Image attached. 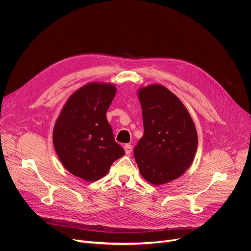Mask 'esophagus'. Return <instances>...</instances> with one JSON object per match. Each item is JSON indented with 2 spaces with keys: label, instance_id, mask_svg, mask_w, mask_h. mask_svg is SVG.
<instances>
[{
  "label": "esophagus",
  "instance_id": "1",
  "mask_svg": "<svg viewBox=\"0 0 251 251\" xmlns=\"http://www.w3.org/2000/svg\"><path fill=\"white\" fill-rule=\"evenodd\" d=\"M124 150H125V153H126L127 155H129V154H131V152H132V150H133V147H132V145H130V144H126V145L124 146Z\"/></svg>",
  "mask_w": 251,
  "mask_h": 251
}]
</instances>
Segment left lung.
<instances>
[{"instance_id": "1", "label": "left lung", "mask_w": 251, "mask_h": 251, "mask_svg": "<svg viewBox=\"0 0 251 251\" xmlns=\"http://www.w3.org/2000/svg\"><path fill=\"white\" fill-rule=\"evenodd\" d=\"M144 135L134 149L139 171L146 181L163 185L182 176L194 161L198 134L185 105L159 84L138 91Z\"/></svg>"}]
</instances>
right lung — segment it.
<instances>
[{
	"instance_id": "add662e5",
	"label": "right lung",
	"mask_w": 251,
	"mask_h": 251,
	"mask_svg": "<svg viewBox=\"0 0 251 251\" xmlns=\"http://www.w3.org/2000/svg\"><path fill=\"white\" fill-rule=\"evenodd\" d=\"M115 94L116 87L109 83L82 86L68 98L53 128V146L60 162L87 182L104 176L125 154L106 119Z\"/></svg>"
}]
</instances>
